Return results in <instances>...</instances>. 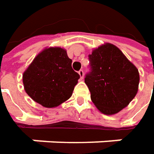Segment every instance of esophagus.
Masks as SVG:
<instances>
[{
    "instance_id": "esophagus-1",
    "label": "esophagus",
    "mask_w": 154,
    "mask_h": 154,
    "mask_svg": "<svg viewBox=\"0 0 154 154\" xmlns=\"http://www.w3.org/2000/svg\"><path fill=\"white\" fill-rule=\"evenodd\" d=\"M79 74H80V77H81V79H83L84 78V71L81 69L80 71H79Z\"/></svg>"
}]
</instances>
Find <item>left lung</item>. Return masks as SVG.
<instances>
[{
  "label": "left lung",
  "instance_id": "8db88e82",
  "mask_svg": "<svg viewBox=\"0 0 154 154\" xmlns=\"http://www.w3.org/2000/svg\"><path fill=\"white\" fill-rule=\"evenodd\" d=\"M88 57L91 71L86 74L85 83L92 101L104 114L119 112L138 92L140 74L137 67L110 43L94 49Z\"/></svg>",
  "mask_w": 154,
  "mask_h": 154
}]
</instances>
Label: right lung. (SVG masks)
<instances>
[{"mask_svg":"<svg viewBox=\"0 0 154 154\" xmlns=\"http://www.w3.org/2000/svg\"><path fill=\"white\" fill-rule=\"evenodd\" d=\"M80 74L61 48H48L34 59L22 75L24 89L35 102L55 107L72 96Z\"/></svg>","mask_w":154,"mask_h":154,"instance_id":"right-lung-1","label":"right lung"}]
</instances>
